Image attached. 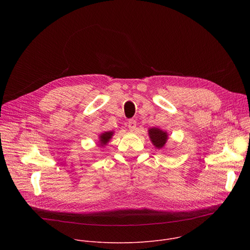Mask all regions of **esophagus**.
<instances>
[{"label": "esophagus", "instance_id": "obj_1", "mask_svg": "<svg viewBox=\"0 0 250 250\" xmlns=\"http://www.w3.org/2000/svg\"><path fill=\"white\" fill-rule=\"evenodd\" d=\"M127 126H128L129 130L133 131L136 128V122L134 120H129L127 123Z\"/></svg>", "mask_w": 250, "mask_h": 250}]
</instances>
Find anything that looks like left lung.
<instances>
[{"label":"left lung","instance_id":"1","mask_svg":"<svg viewBox=\"0 0 250 250\" xmlns=\"http://www.w3.org/2000/svg\"><path fill=\"white\" fill-rule=\"evenodd\" d=\"M148 136L151 144L157 149H164L168 140V133L159 127H150L148 129Z\"/></svg>","mask_w":250,"mask_h":250}]
</instances>
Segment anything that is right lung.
I'll return each mask as SVG.
<instances>
[{"label": "right lung", "instance_id": "1", "mask_svg": "<svg viewBox=\"0 0 250 250\" xmlns=\"http://www.w3.org/2000/svg\"><path fill=\"white\" fill-rule=\"evenodd\" d=\"M115 131L114 130H110V131H104L102 132L100 135H99V139H98V142H99V146H105L106 145L109 144V141L112 139L113 135H114Z\"/></svg>", "mask_w": 250, "mask_h": 250}]
</instances>
